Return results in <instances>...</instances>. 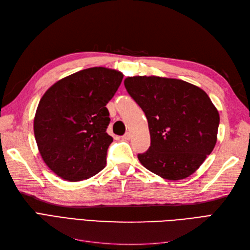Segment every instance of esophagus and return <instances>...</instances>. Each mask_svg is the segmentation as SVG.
<instances>
[{"label":"esophagus","instance_id":"obj_1","mask_svg":"<svg viewBox=\"0 0 250 250\" xmlns=\"http://www.w3.org/2000/svg\"><path fill=\"white\" fill-rule=\"evenodd\" d=\"M130 138H131V135H130V133L129 132H126L123 137H122V139L123 140H125V141H128V140H130Z\"/></svg>","mask_w":250,"mask_h":250}]
</instances>
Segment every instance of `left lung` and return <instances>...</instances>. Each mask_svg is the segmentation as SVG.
Listing matches in <instances>:
<instances>
[{
	"label": "left lung",
	"instance_id": "8db88e82",
	"mask_svg": "<svg viewBox=\"0 0 250 250\" xmlns=\"http://www.w3.org/2000/svg\"><path fill=\"white\" fill-rule=\"evenodd\" d=\"M124 85L148 120L151 144L138 154L141 164L168 180L190 176L217 142L220 118L209 97L198 86L172 78L134 76Z\"/></svg>",
	"mask_w": 250,
	"mask_h": 250
}]
</instances>
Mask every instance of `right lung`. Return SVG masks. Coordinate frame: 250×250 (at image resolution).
Here are the masks:
<instances>
[{
    "label": "right lung",
    "instance_id": "1",
    "mask_svg": "<svg viewBox=\"0 0 250 250\" xmlns=\"http://www.w3.org/2000/svg\"><path fill=\"white\" fill-rule=\"evenodd\" d=\"M122 79L116 70L89 67L57 81L42 97L34 135L43 162L57 176L80 181L105 167L112 142L105 106Z\"/></svg>",
    "mask_w": 250,
    "mask_h": 250
}]
</instances>
